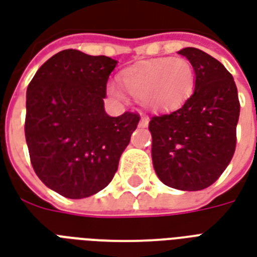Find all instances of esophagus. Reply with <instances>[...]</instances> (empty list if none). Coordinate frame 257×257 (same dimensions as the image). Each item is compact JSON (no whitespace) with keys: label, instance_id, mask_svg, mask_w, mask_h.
I'll use <instances>...</instances> for the list:
<instances>
[{"label":"esophagus","instance_id":"obj_1","mask_svg":"<svg viewBox=\"0 0 257 257\" xmlns=\"http://www.w3.org/2000/svg\"><path fill=\"white\" fill-rule=\"evenodd\" d=\"M148 122H150V118H148L147 115H142V118H140V123H139V125H140V126H142V128H146V126H148Z\"/></svg>","mask_w":257,"mask_h":257}]
</instances>
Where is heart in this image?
I'll use <instances>...</instances> for the list:
<instances>
[{
	"label": "heart",
	"mask_w": 257,
	"mask_h": 257,
	"mask_svg": "<svg viewBox=\"0 0 257 257\" xmlns=\"http://www.w3.org/2000/svg\"><path fill=\"white\" fill-rule=\"evenodd\" d=\"M123 90L143 100L154 111H167L180 107L195 90L196 75L187 58L163 57L138 62L121 72L118 77ZM114 98L123 99L117 85L107 87Z\"/></svg>",
	"instance_id": "b5f03b06"
}]
</instances>
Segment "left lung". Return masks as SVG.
Instances as JSON below:
<instances>
[{"label": "left lung", "mask_w": 257, "mask_h": 257, "mask_svg": "<svg viewBox=\"0 0 257 257\" xmlns=\"http://www.w3.org/2000/svg\"><path fill=\"white\" fill-rule=\"evenodd\" d=\"M195 69V91L180 109L151 117L154 169L180 191L206 189L234 155L240 100L234 79L219 61L195 47L178 51Z\"/></svg>", "instance_id": "left-lung-1"}]
</instances>
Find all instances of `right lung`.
<instances>
[{
    "mask_svg": "<svg viewBox=\"0 0 257 257\" xmlns=\"http://www.w3.org/2000/svg\"><path fill=\"white\" fill-rule=\"evenodd\" d=\"M117 61L68 49L43 64L27 88L24 132L41 181L68 199L109 185L140 115L110 117L106 84Z\"/></svg>",
    "mask_w": 257,
    "mask_h": 257,
    "instance_id": "obj_1",
    "label": "right lung"
}]
</instances>
